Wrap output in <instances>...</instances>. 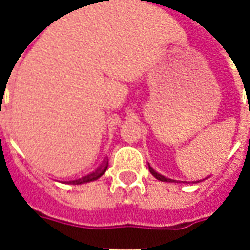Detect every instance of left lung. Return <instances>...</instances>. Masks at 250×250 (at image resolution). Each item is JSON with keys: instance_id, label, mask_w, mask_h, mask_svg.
I'll return each instance as SVG.
<instances>
[{"instance_id": "1", "label": "left lung", "mask_w": 250, "mask_h": 250, "mask_svg": "<svg viewBox=\"0 0 250 250\" xmlns=\"http://www.w3.org/2000/svg\"><path fill=\"white\" fill-rule=\"evenodd\" d=\"M149 171H150V172H151V175H153V177H154V178H157L159 181H163V182H174L172 179H169V178L163 177L161 174H159V172H156V171H154L153 168L150 167V166H149Z\"/></svg>"}]
</instances>
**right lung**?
Wrapping results in <instances>:
<instances>
[{
    "mask_svg": "<svg viewBox=\"0 0 250 250\" xmlns=\"http://www.w3.org/2000/svg\"><path fill=\"white\" fill-rule=\"evenodd\" d=\"M107 167H108V161H105L103 166H101L96 172H93L90 175H87V177H83L81 179H76V181H71L73 184H76V185H79V184H84V182H90V181H96V179H99V178L107 171Z\"/></svg>",
    "mask_w": 250,
    "mask_h": 250,
    "instance_id": "right-lung-1",
    "label": "right lung"
}]
</instances>
